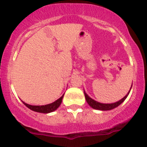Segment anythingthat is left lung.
<instances>
[{
    "mask_svg": "<svg viewBox=\"0 0 147 147\" xmlns=\"http://www.w3.org/2000/svg\"><path fill=\"white\" fill-rule=\"evenodd\" d=\"M131 88H130V90H129V92H128V94H126L124 98H122L121 100H118L117 102L112 103V104H102V103L98 102V101L93 100L92 98H91L90 97L88 96V94L86 93L85 91H84V94H85V98H86V100L87 103H88V105H89L91 107H92L93 109L99 110H113V109L116 108V107H117L118 106H119L120 104H122V103L125 100L126 98L128 97L129 92H130Z\"/></svg>",
    "mask_w": 147,
    "mask_h": 147,
    "instance_id": "left-lung-1",
    "label": "left lung"
}]
</instances>
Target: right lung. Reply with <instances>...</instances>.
Segmentation results:
<instances>
[{"label": "right lung", "instance_id": "add662e5", "mask_svg": "<svg viewBox=\"0 0 147 147\" xmlns=\"http://www.w3.org/2000/svg\"><path fill=\"white\" fill-rule=\"evenodd\" d=\"M63 97H64V94L60 98H59L58 100H56L53 103L47 104V105H41V106L30 105V104H28L26 103H25L24 101H22V102L25 106L27 107L28 108L33 110V111H35V112L37 113H49L53 112V111H55V110L59 108V107L60 106L61 102H62Z\"/></svg>", "mask_w": 147, "mask_h": 147}]
</instances>
